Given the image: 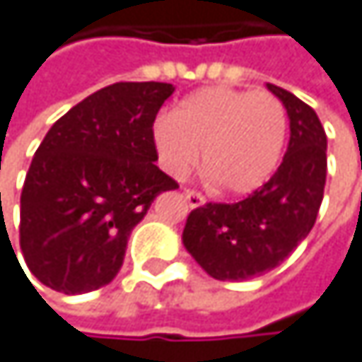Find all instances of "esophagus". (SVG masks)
Wrapping results in <instances>:
<instances>
[{
  "mask_svg": "<svg viewBox=\"0 0 362 362\" xmlns=\"http://www.w3.org/2000/svg\"><path fill=\"white\" fill-rule=\"evenodd\" d=\"M185 197H187V202H189V206L191 208H199V206H204L206 204V197L202 195V193H197V191H185Z\"/></svg>",
  "mask_w": 362,
  "mask_h": 362,
  "instance_id": "34e87169",
  "label": "esophagus"
}]
</instances>
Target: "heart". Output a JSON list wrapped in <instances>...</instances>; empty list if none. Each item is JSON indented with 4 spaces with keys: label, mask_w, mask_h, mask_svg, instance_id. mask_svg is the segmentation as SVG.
Returning <instances> with one entry per match:
<instances>
[{
    "label": "heart",
    "mask_w": 362,
    "mask_h": 362,
    "mask_svg": "<svg viewBox=\"0 0 362 362\" xmlns=\"http://www.w3.org/2000/svg\"><path fill=\"white\" fill-rule=\"evenodd\" d=\"M288 133L284 103L267 90L210 86L158 116L152 141L160 167L175 180L199 163L212 182L233 195L261 189L278 169Z\"/></svg>",
    "instance_id": "obj_1"
}]
</instances>
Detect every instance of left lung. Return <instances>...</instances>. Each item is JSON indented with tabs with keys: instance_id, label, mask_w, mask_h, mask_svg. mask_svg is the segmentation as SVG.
Masks as SVG:
<instances>
[{
	"instance_id": "1",
	"label": "left lung",
	"mask_w": 362,
	"mask_h": 362,
	"mask_svg": "<svg viewBox=\"0 0 362 362\" xmlns=\"http://www.w3.org/2000/svg\"><path fill=\"white\" fill-rule=\"evenodd\" d=\"M284 103L291 139L278 171L238 204L193 210L182 244L206 274L244 282L272 272L310 235L327 182V133L318 114L293 93L267 84Z\"/></svg>"
}]
</instances>
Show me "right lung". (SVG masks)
<instances>
[{
	"label": "right lung",
	"instance_id": "1",
	"mask_svg": "<svg viewBox=\"0 0 362 362\" xmlns=\"http://www.w3.org/2000/svg\"><path fill=\"white\" fill-rule=\"evenodd\" d=\"M167 82H116L61 116L35 150L21 193V250L48 288L110 284L127 240L156 195L177 189L154 160V118Z\"/></svg>",
	"mask_w": 362,
	"mask_h": 362
}]
</instances>
